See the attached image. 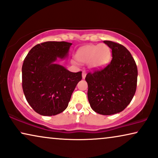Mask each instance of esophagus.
<instances>
[{
    "mask_svg": "<svg viewBox=\"0 0 158 158\" xmlns=\"http://www.w3.org/2000/svg\"><path fill=\"white\" fill-rule=\"evenodd\" d=\"M85 76H86V72L85 71H83V73H82V77H83V79H85Z\"/></svg>",
    "mask_w": 158,
    "mask_h": 158,
    "instance_id": "1",
    "label": "esophagus"
}]
</instances>
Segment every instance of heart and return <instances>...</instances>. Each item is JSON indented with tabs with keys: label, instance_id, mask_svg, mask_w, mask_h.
Here are the masks:
<instances>
[{
	"label": "heart",
	"instance_id": "heart-1",
	"mask_svg": "<svg viewBox=\"0 0 158 158\" xmlns=\"http://www.w3.org/2000/svg\"><path fill=\"white\" fill-rule=\"evenodd\" d=\"M76 58L80 62L89 64L90 68H103L111 60V50L106 44L87 45L77 51Z\"/></svg>",
	"mask_w": 158,
	"mask_h": 158
}]
</instances>
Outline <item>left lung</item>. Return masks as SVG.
I'll return each instance as SVG.
<instances>
[{
    "instance_id": "left-lung-1",
    "label": "left lung",
    "mask_w": 158,
    "mask_h": 158,
    "mask_svg": "<svg viewBox=\"0 0 158 158\" xmlns=\"http://www.w3.org/2000/svg\"><path fill=\"white\" fill-rule=\"evenodd\" d=\"M112 50V60L101 70L88 73V98L90 107L102 115L122 111L136 92L137 68L128 49L122 44L103 41Z\"/></svg>"
}]
</instances>
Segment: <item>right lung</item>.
<instances>
[{
    "label": "right lung",
    "instance_id": "right-lung-1",
    "mask_svg": "<svg viewBox=\"0 0 158 158\" xmlns=\"http://www.w3.org/2000/svg\"><path fill=\"white\" fill-rule=\"evenodd\" d=\"M72 43L46 42L29 52L22 65V88L27 102L36 113L55 116L68 107L82 72L72 73L57 58L68 57Z\"/></svg>",
    "mask_w": 158,
    "mask_h": 158
}]
</instances>
